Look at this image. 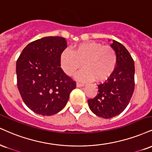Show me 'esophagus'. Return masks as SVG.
I'll use <instances>...</instances> for the list:
<instances>
[{"label":"esophagus","instance_id":"esophagus-1","mask_svg":"<svg viewBox=\"0 0 152 152\" xmlns=\"http://www.w3.org/2000/svg\"><path fill=\"white\" fill-rule=\"evenodd\" d=\"M84 84L83 83H76V87H78V88H80V87H83V86H84Z\"/></svg>","mask_w":152,"mask_h":152}]
</instances>
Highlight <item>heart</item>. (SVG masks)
<instances>
[{
	"mask_svg": "<svg viewBox=\"0 0 152 152\" xmlns=\"http://www.w3.org/2000/svg\"><path fill=\"white\" fill-rule=\"evenodd\" d=\"M118 57L112 47L96 42L81 43L72 52L66 49L60 56V65L64 73L74 76L82 67L76 76L79 81L103 82L108 78L115 69Z\"/></svg>",
	"mask_w": 152,
	"mask_h": 152,
	"instance_id": "obj_1",
	"label": "heart"
}]
</instances>
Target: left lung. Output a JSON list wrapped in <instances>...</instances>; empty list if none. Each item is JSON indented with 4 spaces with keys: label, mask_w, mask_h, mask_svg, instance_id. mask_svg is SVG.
<instances>
[{
    "label": "left lung",
    "mask_w": 152,
    "mask_h": 152,
    "mask_svg": "<svg viewBox=\"0 0 152 152\" xmlns=\"http://www.w3.org/2000/svg\"><path fill=\"white\" fill-rule=\"evenodd\" d=\"M110 46L118 57L115 69L105 83L98 86V95L88 100L91 111L105 119L120 115L129 104L134 90V60L121 43L113 40Z\"/></svg>",
    "instance_id": "obj_1"
}]
</instances>
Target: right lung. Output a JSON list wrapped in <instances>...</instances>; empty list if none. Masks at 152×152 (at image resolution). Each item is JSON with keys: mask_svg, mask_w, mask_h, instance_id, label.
Masks as SVG:
<instances>
[{"mask_svg": "<svg viewBox=\"0 0 152 152\" xmlns=\"http://www.w3.org/2000/svg\"><path fill=\"white\" fill-rule=\"evenodd\" d=\"M67 47L61 37H45L27 45L16 63L18 88L24 103L38 115L61 111L76 83L60 66V56Z\"/></svg>", "mask_w": 152, "mask_h": 152, "instance_id": "add662e5", "label": "right lung"}]
</instances>
